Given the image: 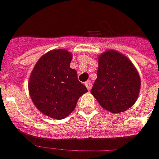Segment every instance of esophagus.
I'll return each mask as SVG.
<instances>
[{
  "instance_id": "1",
  "label": "esophagus",
  "mask_w": 159,
  "mask_h": 159,
  "mask_svg": "<svg viewBox=\"0 0 159 159\" xmlns=\"http://www.w3.org/2000/svg\"><path fill=\"white\" fill-rule=\"evenodd\" d=\"M85 86L87 87L88 90L90 91V89H91V88H92V83H91V81L88 80V81H86V82H85Z\"/></svg>"
}]
</instances>
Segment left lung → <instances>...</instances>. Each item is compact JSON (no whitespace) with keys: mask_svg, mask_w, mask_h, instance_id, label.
<instances>
[{"mask_svg":"<svg viewBox=\"0 0 159 159\" xmlns=\"http://www.w3.org/2000/svg\"><path fill=\"white\" fill-rule=\"evenodd\" d=\"M140 87V76L126 57L114 50L100 56L91 93L103 109L112 113L126 111L137 100Z\"/></svg>","mask_w":159,"mask_h":159,"instance_id":"obj_1","label":"left lung"}]
</instances>
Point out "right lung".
<instances>
[{
	"label": "right lung",
	"mask_w": 159,
	"mask_h": 159,
	"mask_svg": "<svg viewBox=\"0 0 159 159\" xmlns=\"http://www.w3.org/2000/svg\"><path fill=\"white\" fill-rule=\"evenodd\" d=\"M71 54L64 49L49 51L35 64L29 80V93L34 105L56 119L66 118L74 111L79 98L88 92L70 67Z\"/></svg>",
	"instance_id": "right-lung-1"
}]
</instances>
